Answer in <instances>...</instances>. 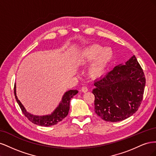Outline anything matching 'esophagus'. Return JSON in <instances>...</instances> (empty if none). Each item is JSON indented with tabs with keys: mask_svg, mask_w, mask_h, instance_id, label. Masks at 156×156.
I'll use <instances>...</instances> for the list:
<instances>
[{
	"mask_svg": "<svg viewBox=\"0 0 156 156\" xmlns=\"http://www.w3.org/2000/svg\"><path fill=\"white\" fill-rule=\"evenodd\" d=\"M88 91V88L85 86H83L81 88V92H87Z\"/></svg>",
	"mask_w": 156,
	"mask_h": 156,
	"instance_id": "1",
	"label": "esophagus"
}]
</instances>
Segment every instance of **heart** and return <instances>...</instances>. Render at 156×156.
Instances as JSON below:
<instances>
[{"label":"heart","mask_w":156,"mask_h":156,"mask_svg":"<svg viewBox=\"0 0 156 156\" xmlns=\"http://www.w3.org/2000/svg\"><path fill=\"white\" fill-rule=\"evenodd\" d=\"M113 51L110 48H105L97 44L88 45L79 51L75 57V62L84 66L94 60L90 68V72L93 75H100L104 72L108 64L111 62Z\"/></svg>","instance_id":"1"}]
</instances>
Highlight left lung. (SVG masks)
<instances>
[{
  "label": "left lung",
  "instance_id": "8db88e82",
  "mask_svg": "<svg viewBox=\"0 0 156 156\" xmlns=\"http://www.w3.org/2000/svg\"><path fill=\"white\" fill-rule=\"evenodd\" d=\"M146 79L135 56L116 66L94 81V111L103 120H124L138 110L143 100Z\"/></svg>",
  "mask_w": 156,
  "mask_h": 156
}]
</instances>
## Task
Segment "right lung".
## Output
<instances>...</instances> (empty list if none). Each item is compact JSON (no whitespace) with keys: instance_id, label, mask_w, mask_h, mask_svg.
I'll return each mask as SVG.
<instances>
[{"instance_id":"right-lung-1","label":"right lung","mask_w":156,"mask_h":156,"mask_svg":"<svg viewBox=\"0 0 156 156\" xmlns=\"http://www.w3.org/2000/svg\"><path fill=\"white\" fill-rule=\"evenodd\" d=\"M77 93L78 90H69L65 92L62 98V101H60L58 106L56 108V109L51 115L45 116H36L28 112L24 106L22 105L21 101L18 100L16 95V84H14L15 98L23 114L33 124L45 127L56 124L58 122L62 121L68 115L69 110V103L71 99L75 95H76Z\"/></svg>"}]
</instances>
